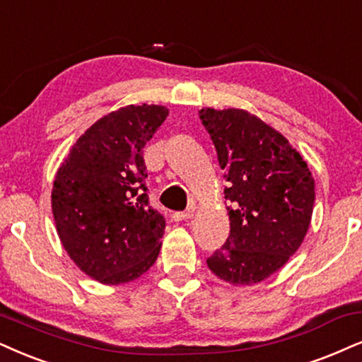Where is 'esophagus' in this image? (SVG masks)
I'll return each mask as SVG.
<instances>
[{
  "label": "esophagus",
  "instance_id": "1",
  "mask_svg": "<svg viewBox=\"0 0 362 362\" xmlns=\"http://www.w3.org/2000/svg\"><path fill=\"white\" fill-rule=\"evenodd\" d=\"M194 215V210H185V212H175L172 215V218L175 222H182V221H189V218Z\"/></svg>",
  "mask_w": 362,
  "mask_h": 362
}]
</instances>
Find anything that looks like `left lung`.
<instances>
[{
    "mask_svg": "<svg viewBox=\"0 0 362 362\" xmlns=\"http://www.w3.org/2000/svg\"><path fill=\"white\" fill-rule=\"evenodd\" d=\"M205 130L226 172L230 235L207 259L215 276L252 286L286 265L313 217L314 178L300 153L276 128L247 110L202 108Z\"/></svg>",
    "mask_w": 362,
    "mask_h": 362,
    "instance_id": "obj_1",
    "label": "left lung"
}]
</instances>
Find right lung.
I'll list each match as a JSON object with an SVG mask.
<instances>
[{
  "instance_id": "add662e5",
  "label": "right lung",
  "mask_w": 362,
  "mask_h": 362,
  "mask_svg": "<svg viewBox=\"0 0 362 362\" xmlns=\"http://www.w3.org/2000/svg\"><path fill=\"white\" fill-rule=\"evenodd\" d=\"M162 105H128L95 122L54 175L52 210L62 245L95 281L132 282L155 264L165 221L148 205L141 148L165 122Z\"/></svg>"
}]
</instances>
